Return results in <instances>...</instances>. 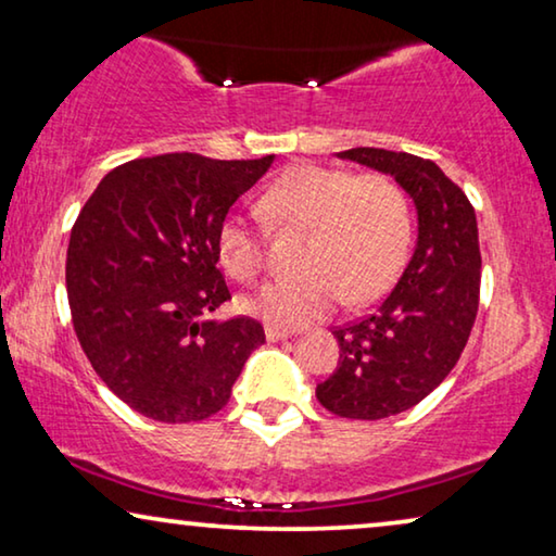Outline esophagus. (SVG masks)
<instances>
[{"label":"esophagus","instance_id":"34e87169","mask_svg":"<svg viewBox=\"0 0 556 556\" xmlns=\"http://www.w3.org/2000/svg\"><path fill=\"white\" fill-rule=\"evenodd\" d=\"M291 333L293 331L278 329V326H265V339H268V341H283V339L291 337Z\"/></svg>","mask_w":556,"mask_h":556}]
</instances>
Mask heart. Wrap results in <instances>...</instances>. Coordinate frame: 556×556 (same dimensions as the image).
I'll return each mask as SVG.
<instances>
[{"mask_svg": "<svg viewBox=\"0 0 556 556\" xmlns=\"http://www.w3.org/2000/svg\"><path fill=\"white\" fill-rule=\"evenodd\" d=\"M278 230H303L301 278L265 286L245 299L250 314L273 326H303L341 301H375L397 278L409 248L407 197L382 174L303 164L273 181L261 200ZM217 261L238 280L265 268V235L253 217L232 212L217 230Z\"/></svg>", "mask_w": 556, "mask_h": 556, "instance_id": "b5f03b06", "label": "heart"}]
</instances>
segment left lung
Here are the masks:
<instances>
[{"mask_svg": "<svg viewBox=\"0 0 556 556\" xmlns=\"http://www.w3.org/2000/svg\"><path fill=\"white\" fill-rule=\"evenodd\" d=\"M337 156L390 174L417 212L405 273L369 316L333 331L339 367L316 387L329 413L382 420L428 397L466 349L481 291L476 212L428 159L369 147Z\"/></svg>", "mask_w": 556, "mask_h": 556, "instance_id": "left-lung-1", "label": "left lung"}]
</instances>
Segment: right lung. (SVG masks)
<instances>
[{
    "mask_svg": "<svg viewBox=\"0 0 556 556\" xmlns=\"http://www.w3.org/2000/svg\"><path fill=\"white\" fill-rule=\"evenodd\" d=\"M273 159H134L83 204L65 263L78 341L105 387L159 422H197L230 400L265 341L253 318L215 321L230 299L217 230Z\"/></svg>",
    "mask_w": 556,
    "mask_h": 556,
    "instance_id": "1",
    "label": "right lung"
}]
</instances>
